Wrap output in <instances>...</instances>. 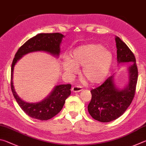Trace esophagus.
<instances>
[{"mask_svg":"<svg viewBox=\"0 0 146 146\" xmlns=\"http://www.w3.org/2000/svg\"><path fill=\"white\" fill-rule=\"evenodd\" d=\"M83 90V88L81 87L80 86H78V85H75L72 86V90L74 92H80L81 90Z\"/></svg>","mask_w":146,"mask_h":146,"instance_id":"obj_1","label":"esophagus"}]
</instances>
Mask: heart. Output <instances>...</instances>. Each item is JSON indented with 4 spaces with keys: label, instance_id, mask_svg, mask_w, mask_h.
Returning <instances> with one entry per match:
<instances>
[{
    "label": "heart",
    "instance_id": "1",
    "mask_svg": "<svg viewBox=\"0 0 146 146\" xmlns=\"http://www.w3.org/2000/svg\"><path fill=\"white\" fill-rule=\"evenodd\" d=\"M113 63L111 52L100 44H88L77 47L70 54V59L63 62L66 75L72 77L82 67L81 76L90 84H99L105 80Z\"/></svg>",
    "mask_w": 146,
    "mask_h": 146
}]
</instances>
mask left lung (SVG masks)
<instances>
[{"mask_svg":"<svg viewBox=\"0 0 146 146\" xmlns=\"http://www.w3.org/2000/svg\"><path fill=\"white\" fill-rule=\"evenodd\" d=\"M117 61L129 63V83L126 88L119 90L110 76L98 87L91 90L92 99L88 111L93 119L101 122H109L123 114L134 98L138 80V68L134 54L118 36L115 38Z\"/></svg>","mask_w":146,"mask_h":146,"instance_id":"8db88e82","label":"left lung"}]
</instances>
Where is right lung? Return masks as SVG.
Masks as SVG:
<instances>
[{"mask_svg":"<svg viewBox=\"0 0 146 146\" xmlns=\"http://www.w3.org/2000/svg\"><path fill=\"white\" fill-rule=\"evenodd\" d=\"M64 36L58 33H40L28 40L20 47L13 60L11 71V88L15 99L20 108L28 116L40 121H47L60 112L66 98L70 95L71 85L56 86L47 98L38 103H28L22 101L15 91L13 85V68L17 61L24 54L34 51H45L53 55L59 56L60 43Z\"/></svg>","mask_w":146,"mask_h":146,"instance_id":"obj_1","label":"right lung"}]
</instances>
